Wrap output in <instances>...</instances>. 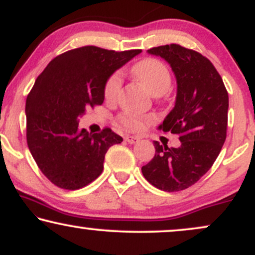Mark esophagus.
<instances>
[{
    "mask_svg": "<svg viewBox=\"0 0 255 255\" xmlns=\"http://www.w3.org/2000/svg\"><path fill=\"white\" fill-rule=\"evenodd\" d=\"M125 140L127 142H129V144H135L140 140L139 136H134V135H126L125 136Z\"/></svg>",
    "mask_w": 255,
    "mask_h": 255,
    "instance_id": "34e87169",
    "label": "esophagus"
}]
</instances>
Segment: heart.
<instances>
[{"label": "heart", "instance_id": "b5f03b06", "mask_svg": "<svg viewBox=\"0 0 255 255\" xmlns=\"http://www.w3.org/2000/svg\"><path fill=\"white\" fill-rule=\"evenodd\" d=\"M134 77L145 87L151 95L162 96L171 86V75L166 66L156 58H145L137 62L131 69ZM122 78L120 73H115L108 79L104 87V97L107 101H114L118 98L121 90ZM121 124L128 129L137 130L144 127L146 119L135 114L125 113L120 118Z\"/></svg>", "mask_w": 255, "mask_h": 255}]
</instances>
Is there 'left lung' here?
<instances>
[{
	"label": "left lung",
	"instance_id": "8db88e82",
	"mask_svg": "<svg viewBox=\"0 0 255 255\" xmlns=\"http://www.w3.org/2000/svg\"><path fill=\"white\" fill-rule=\"evenodd\" d=\"M147 52L165 60L176 78L175 107L158 129L178 134L181 145L169 148L154 141V157L141 171L162 191H182L198 182L218 157L227 137L229 97L221 75L199 52L177 44Z\"/></svg>",
	"mask_w": 255,
	"mask_h": 255
}]
</instances>
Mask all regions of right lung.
Returning a JSON list of instances; mask_svg holds the SVG:
<instances>
[{"label": "right lung", "instance_id": "add662e5", "mask_svg": "<svg viewBox=\"0 0 255 255\" xmlns=\"http://www.w3.org/2000/svg\"><path fill=\"white\" fill-rule=\"evenodd\" d=\"M140 52L83 46L55 57L37 78L26 99V137L37 165L57 187L74 191L95 181L110 146L122 142L110 128L81 129L79 118L103 103L108 79Z\"/></svg>", "mask_w": 255, "mask_h": 255}]
</instances>
